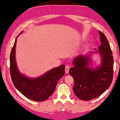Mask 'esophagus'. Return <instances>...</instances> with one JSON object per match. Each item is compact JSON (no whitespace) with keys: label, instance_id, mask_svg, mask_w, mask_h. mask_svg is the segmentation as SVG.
<instances>
[{"label":"esophagus","instance_id":"34e87169","mask_svg":"<svg viewBox=\"0 0 120 120\" xmlns=\"http://www.w3.org/2000/svg\"><path fill=\"white\" fill-rule=\"evenodd\" d=\"M69 69L70 67L69 65H65V73L68 74L69 73Z\"/></svg>","mask_w":120,"mask_h":120}]
</instances>
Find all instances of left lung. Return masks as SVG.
Returning <instances> with one entry per match:
<instances>
[{
	"mask_svg": "<svg viewBox=\"0 0 120 120\" xmlns=\"http://www.w3.org/2000/svg\"><path fill=\"white\" fill-rule=\"evenodd\" d=\"M101 45L98 47L101 58V65L97 68L89 67V55H79L73 60L74 67L69 74L74 81L73 91L80 99L90 101L104 93L110 86L113 79L114 59L108 39L98 31Z\"/></svg>",
	"mask_w": 120,
	"mask_h": 120,
	"instance_id": "left-lung-1",
	"label": "left lung"
}]
</instances>
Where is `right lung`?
I'll use <instances>...</instances> for the list:
<instances>
[{
  "mask_svg": "<svg viewBox=\"0 0 120 120\" xmlns=\"http://www.w3.org/2000/svg\"><path fill=\"white\" fill-rule=\"evenodd\" d=\"M16 45V39L10 56V71L14 86L29 99L37 101H45L51 96L58 80L64 75L65 65L52 69L39 78H27L18 69L15 58Z\"/></svg>",
  "mask_w": 120,
  "mask_h": 120,
  "instance_id": "add662e5",
  "label": "right lung"
}]
</instances>
